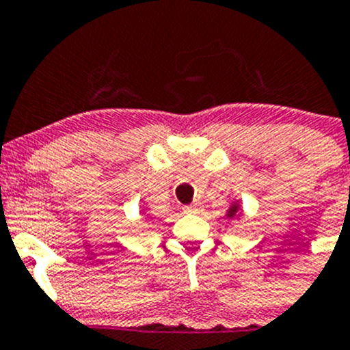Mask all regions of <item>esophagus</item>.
Wrapping results in <instances>:
<instances>
[{"mask_svg":"<svg viewBox=\"0 0 350 350\" xmlns=\"http://www.w3.org/2000/svg\"><path fill=\"white\" fill-rule=\"evenodd\" d=\"M183 211H185V213H189V214H192V213H197V211H199V207H197L196 204H192V206L183 207Z\"/></svg>","mask_w":350,"mask_h":350,"instance_id":"esophagus-1","label":"esophagus"}]
</instances>
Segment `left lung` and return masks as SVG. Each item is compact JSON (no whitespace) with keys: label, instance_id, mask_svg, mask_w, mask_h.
<instances>
[{"label":"left lung","instance_id":"obj_1","mask_svg":"<svg viewBox=\"0 0 350 350\" xmlns=\"http://www.w3.org/2000/svg\"><path fill=\"white\" fill-rule=\"evenodd\" d=\"M237 209H238V207H237V206H234V207H233V209H231V211H230V214H228V216H230V217H233V216H234V213H237Z\"/></svg>","mask_w":350,"mask_h":350}]
</instances>
